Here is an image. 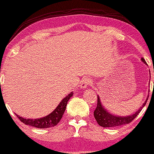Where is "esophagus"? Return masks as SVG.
Segmentation results:
<instances>
[{"label": "esophagus", "instance_id": "esophagus-1", "mask_svg": "<svg viewBox=\"0 0 154 154\" xmlns=\"http://www.w3.org/2000/svg\"><path fill=\"white\" fill-rule=\"evenodd\" d=\"M91 83H92V80L91 78H89V77H85L84 78H82L80 86L81 88H87L88 85H90Z\"/></svg>", "mask_w": 154, "mask_h": 154}]
</instances>
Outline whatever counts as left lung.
<instances>
[{"label": "left lung", "instance_id": "8db88e82", "mask_svg": "<svg viewBox=\"0 0 154 154\" xmlns=\"http://www.w3.org/2000/svg\"><path fill=\"white\" fill-rule=\"evenodd\" d=\"M142 61L144 63H146V60L143 58H142ZM154 84V82H153ZM98 99H97V107H96V109L94 110V118L97 121L98 124L100 125L102 127H114V126H122V125L127 124L131 123L135 118L137 116V115L140 112V111L142 110L143 107H145V105L146 104L147 100L148 99V98H147L146 102L144 104L142 105V107L137 111L134 114L131 115V116H114L113 114H110L106 110V109H104L103 105L101 103L100 98L98 96Z\"/></svg>", "mask_w": 154, "mask_h": 154}]
</instances>
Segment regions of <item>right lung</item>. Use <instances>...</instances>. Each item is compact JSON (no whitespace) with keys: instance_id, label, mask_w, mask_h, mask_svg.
<instances>
[{"instance_id":"obj_1","label":"right lung","mask_w":154,"mask_h":154,"mask_svg":"<svg viewBox=\"0 0 154 154\" xmlns=\"http://www.w3.org/2000/svg\"><path fill=\"white\" fill-rule=\"evenodd\" d=\"M73 96V92L70 93L68 96L60 102L58 107L54 109V111L49 114L48 116L42 118H36V119H29V118H22L18 115L16 114L17 117L20 119L21 122L24 123L25 124L29 125V126H34V127L39 128V129H45V128H50L56 126L60 121L63 115L65 112L66 107L68 101L70 98Z\"/></svg>"}]
</instances>
